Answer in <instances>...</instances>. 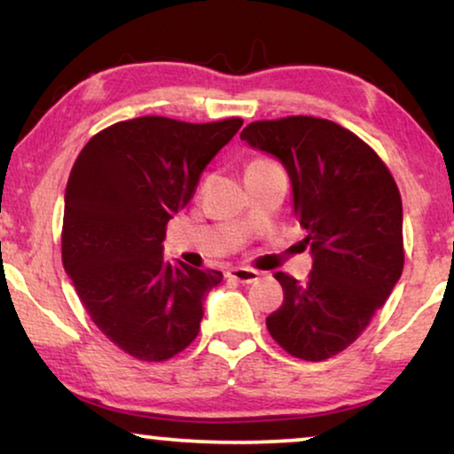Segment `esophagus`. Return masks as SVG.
Instances as JSON below:
<instances>
[{"label":"esophagus","instance_id":"1","mask_svg":"<svg viewBox=\"0 0 454 454\" xmlns=\"http://www.w3.org/2000/svg\"><path fill=\"white\" fill-rule=\"evenodd\" d=\"M226 276L231 278V280H237L240 284H251L259 278V271L249 270V268H232L226 271Z\"/></svg>","mask_w":454,"mask_h":454}]
</instances>
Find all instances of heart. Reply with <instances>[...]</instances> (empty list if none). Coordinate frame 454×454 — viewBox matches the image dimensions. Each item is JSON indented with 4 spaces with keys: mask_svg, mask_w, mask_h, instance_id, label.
<instances>
[{
    "mask_svg": "<svg viewBox=\"0 0 454 454\" xmlns=\"http://www.w3.org/2000/svg\"><path fill=\"white\" fill-rule=\"evenodd\" d=\"M268 164H271V161H268V160H253L251 164H249V168H257V166H268ZM249 168H247V170H249Z\"/></svg>",
    "mask_w": 454,
    "mask_h": 454,
    "instance_id": "heart-1",
    "label": "heart"
}]
</instances>
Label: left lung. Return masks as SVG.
Segmentation results:
<instances>
[{"label":"left lung","mask_w":454,"mask_h":454,"mask_svg":"<svg viewBox=\"0 0 454 454\" xmlns=\"http://www.w3.org/2000/svg\"><path fill=\"white\" fill-rule=\"evenodd\" d=\"M240 138L286 168L313 257L305 282L276 274L284 303L265 319L270 334L293 357H334L357 340L403 274L395 178L370 145L324 118L262 120Z\"/></svg>","instance_id":"1"}]
</instances>
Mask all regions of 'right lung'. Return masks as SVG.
Returning <instances> with one entry per match:
<instances>
[{
    "instance_id": "obj_1",
    "label": "right lung",
    "mask_w": 454,
    "mask_h": 454,
    "mask_svg": "<svg viewBox=\"0 0 454 454\" xmlns=\"http://www.w3.org/2000/svg\"><path fill=\"white\" fill-rule=\"evenodd\" d=\"M240 126V118L126 120L97 132L72 166L64 270L93 324L132 357L166 361L199 334L203 301L223 276L168 262L161 240Z\"/></svg>"
}]
</instances>
